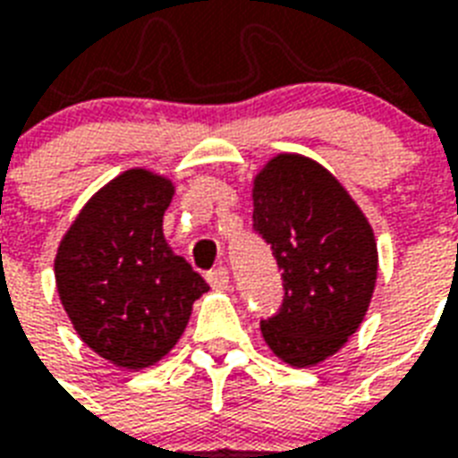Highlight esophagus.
I'll use <instances>...</instances> for the list:
<instances>
[{
	"label": "esophagus",
	"instance_id": "34e87169",
	"mask_svg": "<svg viewBox=\"0 0 458 458\" xmlns=\"http://www.w3.org/2000/svg\"><path fill=\"white\" fill-rule=\"evenodd\" d=\"M207 280L208 285L214 287V290H228L230 285V276H228V268H216V271H208L207 273Z\"/></svg>",
	"mask_w": 458,
	"mask_h": 458
}]
</instances>
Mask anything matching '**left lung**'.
Returning a JSON list of instances; mask_svg holds the SVG:
<instances>
[{
  "label": "left lung",
  "mask_w": 458,
  "mask_h": 458,
  "mask_svg": "<svg viewBox=\"0 0 458 458\" xmlns=\"http://www.w3.org/2000/svg\"><path fill=\"white\" fill-rule=\"evenodd\" d=\"M254 230L283 268L285 300L261 320L280 361L311 369L359 330L377 280L369 218L333 173L301 154H276L254 175Z\"/></svg>",
  "instance_id": "1"
}]
</instances>
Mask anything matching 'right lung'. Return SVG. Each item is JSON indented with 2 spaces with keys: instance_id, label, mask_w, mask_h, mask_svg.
Segmentation results:
<instances>
[{
  "instance_id": "obj_1",
  "label": "right lung",
  "mask_w": 458,
  "mask_h": 458,
  "mask_svg": "<svg viewBox=\"0 0 458 458\" xmlns=\"http://www.w3.org/2000/svg\"><path fill=\"white\" fill-rule=\"evenodd\" d=\"M175 185L131 168L97 190L61 237L54 278L64 311L95 354L118 369L161 361L185 333L207 280L171 250L164 214Z\"/></svg>"
}]
</instances>
